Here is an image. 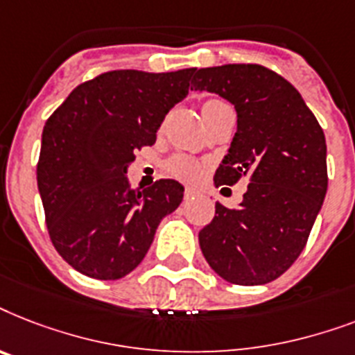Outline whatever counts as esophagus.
<instances>
[{"instance_id":"obj_1","label":"esophagus","mask_w":355,"mask_h":355,"mask_svg":"<svg viewBox=\"0 0 355 355\" xmlns=\"http://www.w3.org/2000/svg\"><path fill=\"white\" fill-rule=\"evenodd\" d=\"M200 192L196 191V189H192V187H187L185 189V200H191V198H194V196H198Z\"/></svg>"}]
</instances>
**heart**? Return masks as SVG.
Returning <instances> with one entry per match:
<instances>
[{"label": "heart", "instance_id": "1", "mask_svg": "<svg viewBox=\"0 0 355 355\" xmlns=\"http://www.w3.org/2000/svg\"><path fill=\"white\" fill-rule=\"evenodd\" d=\"M216 104H225V102L207 101L201 110H205L209 106H216ZM166 168H168L170 174L185 181H196L203 174V163H200L194 157H187V155H175V157H172L168 164H166Z\"/></svg>", "mask_w": 355, "mask_h": 355}]
</instances>
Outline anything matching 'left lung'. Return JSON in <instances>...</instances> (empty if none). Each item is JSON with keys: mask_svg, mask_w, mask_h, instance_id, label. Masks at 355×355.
Returning <instances> with one entry per match:
<instances>
[{"mask_svg": "<svg viewBox=\"0 0 355 355\" xmlns=\"http://www.w3.org/2000/svg\"><path fill=\"white\" fill-rule=\"evenodd\" d=\"M194 92L216 93L236 110V133L214 185L248 178L238 209L216 201L200 248L227 282L279 279L302 253L328 189L326 139L300 93L275 71L227 64L194 71Z\"/></svg>", "mask_w": 355, "mask_h": 355, "instance_id": "left-lung-1", "label": "left lung"}]
</instances>
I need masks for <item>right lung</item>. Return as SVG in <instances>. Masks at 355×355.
Wrapping results in <instances>:
<instances>
[{
	"mask_svg": "<svg viewBox=\"0 0 355 355\" xmlns=\"http://www.w3.org/2000/svg\"><path fill=\"white\" fill-rule=\"evenodd\" d=\"M191 69H121L76 86L44 126L38 191L56 251L98 280L123 279L143 262L157 225L183 200L159 180L132 189L135 150L155 143L164 115L189 95Z\"/></svg>",
	"mask_w": 355,
	"mask_h": 355,
	"instance_id": "add662e5",
	"label": "right lung"
}]
</instances>
